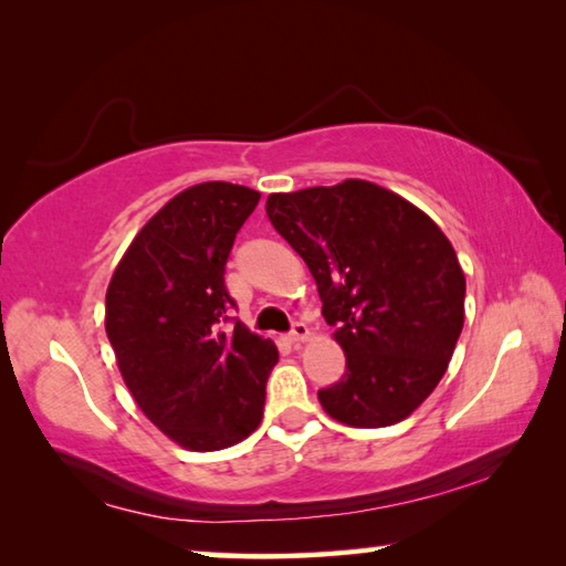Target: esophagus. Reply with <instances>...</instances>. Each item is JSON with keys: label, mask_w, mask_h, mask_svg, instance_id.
<instances>
[{"label": "esophagus", "mask_w": 566, "mask_h": 566, "mask_svg": "<svg viewBox=\"0 0 566 566\" xmlns=\"http://www.w3.org/2000/svg\"><path fill=\"white\" fill-rule=\"evenodd\" d=\"M286 339H290L292 344L306 342V339H310V327H306L304 322H294V324H292V332L286 334Z\"/></svg>", "instance_id": "34e87169"}]
</instances>
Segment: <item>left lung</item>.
<instances>
[{"mask_svg":"<svg viewBox=\"0 0 566 566\" xmlns=\"http://www.w3.org/2000/svg\"><path fill=\"white\" fill-rule=\"evenodd\" d=\"M266 217L317 282L347 371L319 405L347 427L407 419L432 395L464 327V272L432 219L379 185L276 191Z\"/></svg>","mask_w":566,"mask_h":566,"instance_id":"1","label":"left lung"}]
</instances>
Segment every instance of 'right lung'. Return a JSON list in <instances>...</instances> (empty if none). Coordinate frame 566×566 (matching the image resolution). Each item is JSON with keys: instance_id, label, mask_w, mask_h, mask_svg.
Masks as SVG:
<instances>
[{"instance_id": "right-lung-1", "label": "right lung", "mask_w": 566, "mask_h": 566, "mask_svg": "<svg viewBox=\"0 0 566 566\" xmlns=\"http://www.w3.org/2000/svg\"><path fill=\"white\" fill-rule=\"evenodd\" d=\"M260 191L202 181L159 209L132 239L107 286L104 329L145 417L191 452L239 444L260 427L264 387L280 359L242 322L224 264Z\"/></svg>"}]
</instances>
